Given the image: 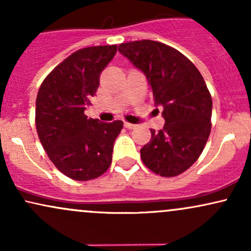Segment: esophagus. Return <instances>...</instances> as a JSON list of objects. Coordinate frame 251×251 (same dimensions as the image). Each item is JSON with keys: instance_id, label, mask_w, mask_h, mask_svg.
<instances>
[{"instance_id": "esophagus-1", "label": "esophagus", "mask_w": 251, "mask_h": 251, "mask_svg": "<svg viewBox=\"0 0 251 251\" xmlns=\"http://www.w3.org/2000/svg\"><path fill=\"white\" fill-rule=\"evenodd\" d=\"M124 126H125V127L128 128V129L137 127V125H134V124H131V123H125V124H124Z\"/></svg>"}]
</instances>
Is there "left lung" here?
Masks as SVG:
<instances>
[{
    "label": "left lung",
    "instance_id": "obj_1",
    "mask_svg": "<svg viewBox=\"0 0 251 251\" xmlns=\"http://www.w3.org/2000/svg\"><path fill=\"white\" fill-rule=\"evenodd\" d=\"M148 79L165 125L151 129L140 150L146 168L162 177L183 174L200 158L211 131L212 99L203 76L185 55L165 43L140 40L118 47Z\"/></svg>",
    "mask_w": 251,
    "mask_h": 251
}]
</instances>
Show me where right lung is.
Returning a JSON list of instances; mask_svg holds the SVG:
<instances>
[{
    "instance_id": "add662e5",
    "label": "right lung",
    "mask_w": 251,
    "mask_h": 251,
    "mask_svg": "<svg viewBox=\"0 0 251 251\" xmlns=\"http://www.w3.org/2000/svg\"><path fill=\"white\" fill-rule=\"evenodd\" d=\"M117 53V45L82 48L66 57L45 77L36 97L37 135L50 162L74 180H91L107 171L122 120L87 118L86 106L99 87L100 74Z\"/></svg>"
}]
</instances>
